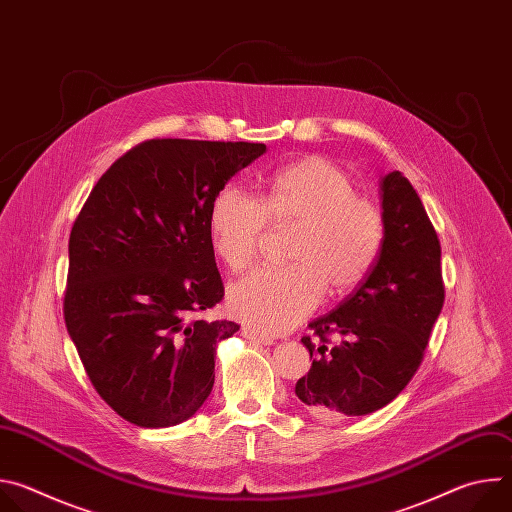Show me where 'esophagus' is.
Returning <instances> with one entry per match:
<instances>
[{
	"label": "esophagus",
	"instance_id": "1",
	"mask_svg": "<svg viewBox=\"0 0 512 512\" xmlns=\"http://www.w3.org/2000/svg\"><path fill=\"white\" fill-rule=\"evenodd\" d=\"M241 334H243L247 340L255 342V344H263V346H271V344H275V340H273V338H269V336H263V334H259L257 330H253V328H247V326L241 330Z\"/></svg>",
	"mask_w": 512,
	"mask_h": 512
}]
</instances>
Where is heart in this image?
<instances>
[{
    "label": "heart",
    "mask_w": 512,
    "mask_h": 512,
    "mask_svg": "<svg viewBox=\"0 0 512 512\" xmlns=\"http://www.w3.org/2000/svg\"><path fill=\"white\" fill-rule=\"evenodd\" d=\"M273 223H300L285 267H259L229 289V310L253 330L279 334L300 324L324 298L344 296L373 271L385 241L381 210L356 196L334 164L308 158L273 172L261 200L227 184L208 212L212 251L231 271H245Z\"/></svg>",
    "instance_id": "b5f03b06"
}]
</instances>
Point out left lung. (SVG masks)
I'll return each instance as SVG.
<instances>
[{"label": "left lung", "mask_w": 512, "mask_h": 512, "mask_svg": "<svg viewBox=\"0 0 512 512\" xmlns=\"http://www.w3.org/2000/svg\"><path fill=\"white\" fill-rule=\"evenodd\" d=\"M381 206L385 241L373 271L336 310L310 322L318 348L302 338L315 360L296 395L318 417L369 415L391 403L417 373L444 306L440 239L401 172L381 180Z\"/></svg>", "instance_id": "obj_1"}]
</instances>
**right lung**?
Here are the masks:
<instances>
[{"label": "right lung", "instance_id": "add662e5", "mask_svg": "<svg viewBox=\"0 0 512 512\" xmlns=\"http://www.w3.org/2000/svg\"><path fill=\"white\" fill-rule=\"evenodd\" d=\"M265 143L150 139L95 184L68 241L66 330L101 399L139 427L190 419L214 385L206 322L225 298L208 237L210 204Z\"/></svg>", "mask_w": 512, "mask_h": 512}]
</instances>
